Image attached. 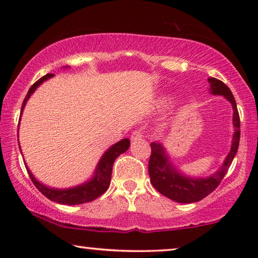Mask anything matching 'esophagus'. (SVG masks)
Segmentation results:
<instances>
[{
	"label": "esophagus",
	"instance_id": "esophagus-1",
	"mask_svg": "<svg viewBox=\"0 0 258 258\" xmlns=\"http://www.w3.org/2000/svg\"><path fill=\"white\" fill-rule=\"evenodd\" d=\"M143 137L142 135V131L141 130H135L134 132L131 135V140L132 141H139V140H141V138Z\"/></svg>",
	"mask_w": 258,
	"mask_h": 258
}]
</instances>
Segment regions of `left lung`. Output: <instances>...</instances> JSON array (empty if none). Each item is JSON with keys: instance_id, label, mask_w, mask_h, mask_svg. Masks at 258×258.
<instances>
[{"instance_id": "1", "label": "left lung", "mask_w": 258, "mask_h": 258, "mask_svg": "<svg viewBox=\"0 0 258 258\" xmlns=\"http://www.w3.org/2000/svg\"><path fill=\"white\" fill-rule=\"evenodd\" d=\"M208 82L211 83V93L214 95H224V98L232 103L233 108V125L235 128L232 146H231V150L220 171H217L207 178L185 177L173 167L160 143L152 142L150 145L151 155L149 165H148V171H149L151 184L165 197L177 203H196L212 194L220 185L221 181L223 180L238 151L240 140V117L233 94L229 87L217 78L209 77Z\"/></svg>"}]
</instances>
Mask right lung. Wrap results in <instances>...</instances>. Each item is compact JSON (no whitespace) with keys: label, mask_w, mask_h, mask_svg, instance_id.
Returning a JSON list of instances; mask_svg holds the SVG:
<instances>
[{"label":"right lung","mask_w":258,"mask_h":258,"mask_svg":"<svg viewBox=\"0 0 258 258\" xmlns=\"http://www.w3.org/2000/svg\"><path fill=\"white\" fill-rule=\"evenodd\" d=\"M52 76H53L52 74H46L45 76L41 77L40 80L35 82L34 84L30 86L28 93L26 95V98L23 102V106H21V112H23V109L25 107L26 102H27L28 98L30 97V94L36 90V87L38 85L42 84L43 82L46 81L47 78H50ZM21 112H20V116H21ZM128 147H130V140L124 139L121 140V141L117 142L116 145H113L112 147L109 148V149L104 152L102 158L100 159L97 171H95L94 177L92 180L83 185L72 187V189L60 190V189H52V187H47L45 185H43L42 183L36 181V178L33 176V174L30 173L28 167L26 166V163H25V166L28 172L30 180H32V182L34 183V185L36 186L38 191H40L42 195H44L47 199L59 204H63V205H80V204L92 202V200L97 199L107 191L111 180L113 161H115V159L120 154H123V152L127 150Z\"/></svg>","instance_id":"1"}]
</instances>
